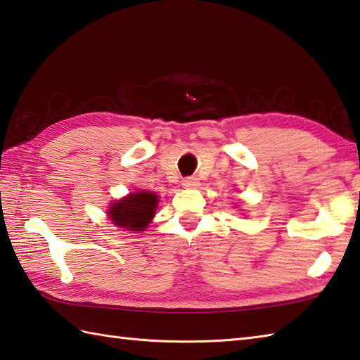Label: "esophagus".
Masks as SVG:
<instances>
[{"instance_id": "34e87169", "label": "esophagus", "mask_w": 360, "mask_h": 360, "mask_svg": "<svg viewBox=\"0 0 360 360\" xmlns=\"http://www.w3.org/2000/svg\"><path fill=\"white\" fill-rule=\"evenodd\" d=\"M181 185L185 188H195V186H199V180H197L195 177H186V179H183Z\"/></svg>"}]
</instances>
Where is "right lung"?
Wrapping results in <instances>:
<instances>
[{
    "label": "right lung",
    "mask_w": 360,
    "mask_h": 360,
    "mask_svg": "<svg viewBox=\"0 0 360 360\" xmlns=\"http://www.w3.org/2000/svg\"><path fill=\"white\" fill-rule=\"evenodd\" d=\"M157 207V194L148 193V191L131 193L122 200L110 205L108 216L116 226H122L130 231H143L152 221Z\"/></svg>",
    "instance_id": "right-lung-1"
}]
</instances>
